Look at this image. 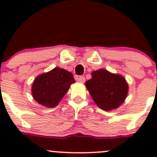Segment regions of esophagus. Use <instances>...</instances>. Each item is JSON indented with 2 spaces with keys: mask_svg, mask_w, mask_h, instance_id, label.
<instances>
[{
  "mask_svg": "<svg viewBox=\"0 0 157 157\" xmlns=\"http://www.w3.org/2000/svg\"><path fill=\"white\" fill-rule=\"evenodd\" d=\"M76 80L81 83H85V81H86V80H85V77H83V76H78V77H76Z\"/></svg>",
  "mask_w": 157,
  "mask_h": 157,
  "instance_id": "obj_1",
  "label": "esophagus"
}]
</instances>
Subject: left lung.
<instances>
[{
  "label": "left lung",
  "instance_id": "obj_1",
  "mask_svg": "<svg viewBox=\"0 0 157 157\" xmlns=\"http://www.w3.org/2000/svg\"><path fill=\"white\" fill-rule=\"evenodd\" d=\"M85 86L96 105L105 111L120 106L128 94V86L124 77L104 69L93 71Z\"/></svg>",
  "mask_w": 157,
  "mask_h": 157
}]
</instances>
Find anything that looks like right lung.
<instances>
[{"mask_svg": "<svg viewBox=\"0 0 157 157\" xmlns=\"http://www.w3.org/2000/svg\"><path fill=\"white\" fill-rule=\"evenodd\" d=\"M74 83L75 80L71 72L55 67L36 77L33 83L32 93L35 100L39 104L53 108L59 103Z\"/></svg>", "mask_w": 157, "mask_h": 157, "instance_id": "right-lung-1", "label": "right lung"}]
</instances>
